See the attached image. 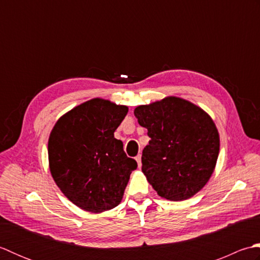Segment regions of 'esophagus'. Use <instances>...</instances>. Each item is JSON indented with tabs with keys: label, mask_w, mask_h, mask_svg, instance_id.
<instances>
[{
	"label": "esophagus",
	"mask_w": 260,
	"mask_h": 260,
	"mask_svg": "<svg viewBox=\"0 0 260 260\" xmlns=\"http://www.w3.org/2000/svg\"><path fill=\"white\" fill-rule=\"evenodd\" d=\"M135 159H136L137 164H139V168H141L142 167V155H141V154H139V155L135 157Z\"/></svg>",
	"instance_id": "1"
}]
</instances>
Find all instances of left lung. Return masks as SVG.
Returning a JSON list of instances; mask_svg holds the SVG:
<instances>
[{
  "label": "left lung",
  "mask_w": 260,
  "mask_h": 260,
  "mask_svg": "<svg viewBox=\"0 0 260 260\" xmlns=\"http://www.w3.org/2000/svg\"><path fill=\"white\" fill-rule=\"evenodd\" d=\"M147 128L142 171L170 201L194 196L207 184L219 155V133L211 117L192 103L176 97L143 105L134 110Z\"/></svg>",
  "instance_id": "obj_1"
}]
</instances>
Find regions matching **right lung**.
<instances>
[{"instance_id":"1","label":"right lung","mask_w":260,"mask_h":260,"mask_svg":"<svg viewBox=\"0 0 260 260\" xmlns=\"http://www.w3.org/2000/svg\"><path fill=\"white\" fill-rule=\"evenodd\" d=\"M127 112L126 106L95 98L64 114L53 127L48 143L50 172L82 210L98 213L117 207L137 168L114 137Z\"/></svg>"}]
</instances>
